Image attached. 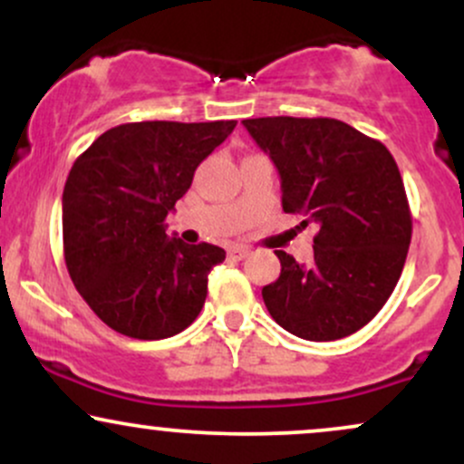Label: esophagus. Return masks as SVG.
<instances>
[{"mask_svg":"<svg viewBox=\"0 0 464 464\" xmlns=\"http://www.w3.org/2000/svg\"><path fill=\"white\" fill-rule=\"evenodd\" d=\"M248 253H250L248 246H231V248H228V257H233V259H244Z\"/></svg>","mask_w":464,"mask_h":464,"instance_id":"34e87169","label":"esophagus"}]
</instances>
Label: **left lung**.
Listing matches in <instances>:
<instances>
[{"label": "left lung", "mask_w": 464, "mask_h": 464, "mask_svg": "<svg viewBox=\"0 0 464 464\" xmlns=\"http://www.w3.org/2000/svg\"><path fill=\"white\" fill-rule=\"evenodd\" d=\"M242 124L279 169L285 214L318 225L312 264L275 250L281 275L262 290L270 316L314 343L355 334L395 290L412 237L395 159L382 141L332 117Z\"/></svg>", "instance_id": "8db88e82"}]
</instances>
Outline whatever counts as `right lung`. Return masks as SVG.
I'll return each mask as SVG.
<instances>
[{"label":"right lung","mask_w":464,"mask_h":464,"mask_svg":"<svg viewBox=\"0 0 464 464\" xmlns=\"http://www.w3.org/2000/svg\"><path fill=\"white\" fill-rule=\"evenodd\" d=\"M236 124H120L73 161L63 189L65 264L80 296L117 334L169 338L200 314L211 268L227 253L168 239L165 218Z\"/></svg>","instance_id":"1"}]
</instances>
